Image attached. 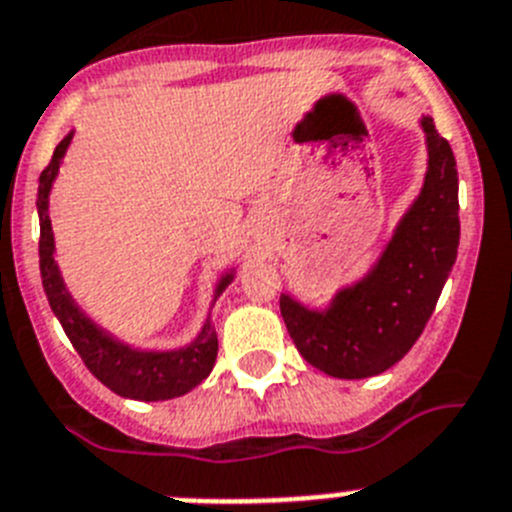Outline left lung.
Masks as SVG:
<instances>
[{"instance_id": "1", "label": "left lung", "mask_w": 512, "mask_h": 512, "mask_svg": "<svg viewBox=\"0 0 512 512\" xmlns=\"http://www.w3.org/2000/svg\"><path fill=\"white\" fill-rule=\"evenodd\" d=\"M420 126L428 144L425 185L366 278L342 288L324 311L281 296L293 345L306 363L335 379H368L402 361L425 330L456 262V159L433 118L425 115Z\"/></svg>"}]
</instances>
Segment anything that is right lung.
Returning a JSON list of instances; mask_svg holds the SVG:
<instances>
[{
  "label": "right lung",
  "mask_w": 512,
  "mask_h": 512,
  "mask_svg": "<svg viewBox=\"0 0 512 512\" xmlns=\"http://www.w3.org/2000/svg\"><path fill=\"white\" fill-rule=\"evenodd\" d=\"M71 136H64L51 162L41 172V185H38V219H41V242H38V255H41V278L43 291L48 296L53 314L64 327L66 337L71 340L74 350L82 355L84 366L90 368L97 381L108 386L110 391L139 402H162V399L182 397L190 389L201 384L208 373L213 371L216 353H219V337L211 327V317L203 324L201 335L190 342L188 348L167 350V353H151V350H133L131 345H123L121 340L110 337L100 330L87 314H82L74 299L66 291L61 281L59 265L53 260V229L48 219V193L59 175L61 159L71 144ZM234 281V273H226L216 286V299L224 288Z\"/></svg>",
  "instance_id": "obj_1"
}]
</instances>
